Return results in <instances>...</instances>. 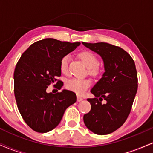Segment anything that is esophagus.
<instances>
[{"label":"esophagus","instance_id":"esophagus-1","mask_svg":"<svg viewBox=\"0 0 153 153\" xmlns=\"http://www.w3.org/2000/svg\"><path fill=\"white\" fill-rule=\"evenodd\" d=\"M77 100H78V102H80V101H81L83 100V98L81 97V96H77Z\"/></svg>","mask_w":153,"mask_h":153}]
</instances>
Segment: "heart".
I'll return each mask as SVG.
<instances>
[{"label": "heart", "instance_id": "obj_1", "mask_svg": "<svg viewBox=\"0 0 153 153\" xmlns=\"http://www.w3.org/2000/svg\"><path fill=\"white\" fill-rule=\"evenodd\" d=\"M80 59L82 62L86 65L88 73L91 76L97 77L101 74V68L98 63V58L96 54L88 50H84L80 52L78 54ZM68 62H69V56L65 55L61 59L59 62V68L62 74L67 75L68 73ZM91 84V80L87 78L78 79L73 78L66 82L65 86L68 90L73 91L78 95L85 94V91L90 87Z\"/></svg>", "mask_w": 153, "mask_h": 153}]
</instances>
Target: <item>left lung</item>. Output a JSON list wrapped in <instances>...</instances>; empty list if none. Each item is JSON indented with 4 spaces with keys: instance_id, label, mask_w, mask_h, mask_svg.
<instances>
[{
    "instance_id": "obj_1",
    "label": "left lung",
    "mask_w": 153,
    "mask_h": 153,
    "mask_svg": "<svg viewBox=\"0 0 153 153\" xmlns=\"http://www.w3.org/2000/svg\"><path fill=\"white\" fill-rule=\"evenodd\" d=\"M82 44L101 56L105 70L91 90L95 98L87 99L91 109L83 116L84 123L95 134H110L125 122L130 113L138 86L136 67L121 47L106 42Z\"/></svg>"
}]
</instances>
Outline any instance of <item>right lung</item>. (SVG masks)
<instances>
[{
  "mask_svg": "<svg viewBox=\"0 0 153 153\" xmlns=\"http://www.w3.org/2000/svg\"><path fill=\"white\" fill-rule=\"evenodd\" d=\"M80 42L44 39L30 45L17 62L14 94L19 111L27 125L37 132H48L60 122L66 108L76 102L74 92L63 89L60 93H47L50 84L59 90L63 85L57 78L61 75L59 62Z\"/></svg>",
  "mask_w": 153,
  "mask_h": 153,
  "instance_id": "add662e5",
  "label": "right lung"
}]
</instances>
